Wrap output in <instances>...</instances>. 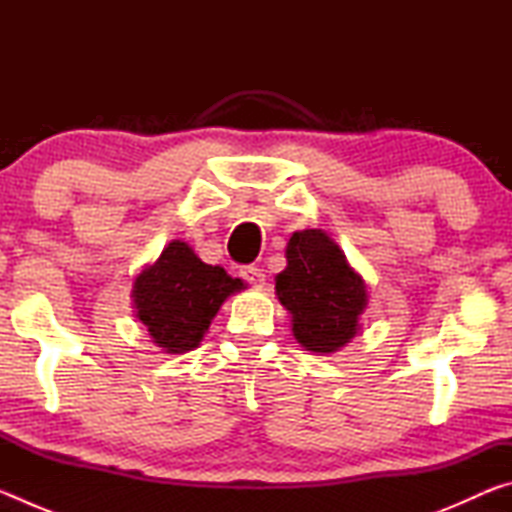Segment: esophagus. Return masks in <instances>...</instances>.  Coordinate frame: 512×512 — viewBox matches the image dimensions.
I'll list each match as a JSON object with an SVG mask.
<instances>
[{"mask_svg": "<svg viewBox=\"0 0 512 512\" xmlns=\"http://www.w3.org/2000/svg\"><path fill=\"white\" fill-rule=\"evenodd\" d=\"M241 277H244L246 282L253 284V287H262V284L266 282V273L262 271V268H257V266H244V268H241Z\"/></svg>", "mask_w": 512, "mask_h": 512, "instance_id": "esophagus-1", "label": "esophagus"}]
</instances>
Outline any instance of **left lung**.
I'll return each instance as SVG.
<instances>
[{
  "label": "left lung",
  "mask_w": 512,
  "mask_h": 512,
  "mask_svg": "<svg viewBox=\"0 0 512 512\" xmlns=\"http://www.w3.org/2000/svg\"><path fill=\"white\" fill-rule=\"evenodd\" d=\"M275 291L293 318V336L309 352H336L359 327L366 284L323 230L296 232Z\"/></svg>",
  "instance_id": "8db88e82"
}]
</instances>
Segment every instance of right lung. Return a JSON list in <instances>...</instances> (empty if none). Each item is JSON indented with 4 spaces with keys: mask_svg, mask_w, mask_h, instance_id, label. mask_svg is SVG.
<instances>
[{
    "mask_svg": "<svg viewBox=\"0 0 512 512\" xmlns=\"http://www.w3.org/2000/svg\"><path fill=\"white\" fill-rule=\"evenodd\" d=\"M241 287L239 277L201 262L185 241H171L158 262L137 275L133 300L153 343L180 354L201 343L223 300Z\"/></svg>",
    "mask_w": 512,
    "mask_h": 512,
    "instance_id": "right-lung-1",
    "label": "right lung"
}]
</instances>
